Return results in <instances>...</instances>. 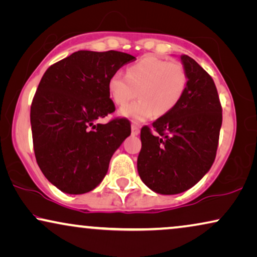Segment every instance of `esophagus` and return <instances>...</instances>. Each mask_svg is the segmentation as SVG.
Returning a JSON list of instances; mask_svg holds the SVG:
<instances>
[{"label":"esophagus","instance_id":"esophagus-1","mask_svg":"<svg viewBox=\"0 0 257 257\" xmlns=\"http://www.w3.org/2000/svg\"><path fill=\"white\" fill-rule=\"evenodd\" d=\"M132 134L133 135H139L140 134V128L136 124L132 125Z\"/></svg>","mask_w":257,"mask_h":257}]
</instances>
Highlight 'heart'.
<instances>
[{"label": "heart", "instance_id": "1", "mask_svg": "<svg viewBox=\"0 0 257 257\" xmlns=\"http://www.w3.org/2000/svg\"><path fill=\"white\" fill-rule=\"evenodd\" d=\"M188 84L183 66L146 56L126 69L116 71L108 81V91L117 105H124L139 90L140 98L122 107L118 114L134 122H145L154 115L163 116L173 110L182 98Z\"/></svg>", "mask_w": 257, "mask_h": 257}]
</instances>
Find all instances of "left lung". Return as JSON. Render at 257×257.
Masks as SVG:
<instances>
[{"instance_id": "1", "label": "left lung", "mask_w": 257, "mask_h": 257, "mask_svg": "<svg viewBox=\"0 0 257 257\" xmlns=\"http://www.w3.org/2000/svg\"><path fill=\"white\" fill-rule=\"evenodd\" d=\"M188 76L182 98L172 111L141 129L139 175L162 195L183 193L209 172L216 156L222 108L209 74L196 61L180 56Z\"/></svg>"}]
</instances>
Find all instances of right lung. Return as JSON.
Here are the masks:
<instances>
[{
	"mask_svg": "<svg viewBox=\"0 0 257 257\" xmlns=\"http://www.w3.org/2000/svg\"><path fill=\"white\" fill-rule=\"evenodd\" d=\"M133 60L121 51L80 50L44 73L30 108L34 152L46 179L63 193L95 189L131 135L128 119H98L115 111L109 78Z\"/></svg>",
	"mask_w": 257,
	"mask_h": 257,
	"instance_id": "obj_1",
	"label": "right lung"
}]
</instances>
